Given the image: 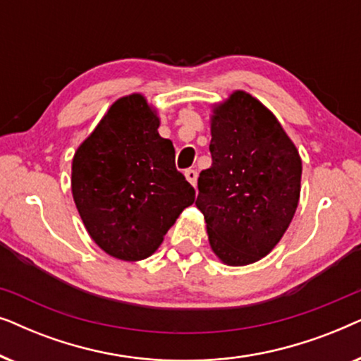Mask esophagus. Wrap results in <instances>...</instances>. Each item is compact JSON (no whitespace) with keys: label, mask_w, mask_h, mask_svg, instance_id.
Segmentation results:
<instances>
[{"label":"esophagus","mask_w":361,"mask_h":361,"mask_svg":"<svg viewBox=\"0 0 361 361\" xmlns=\"http://www.w3.org/2000/svg\"><path fill=\"white\" fill-rule=\"evenodd\" d=\"M197 177H199V174H197L195 169H187L185 171V179L189 180L194 187L197 185Z\"/></svg>","instance_id":"esophagus-1"}]
</instances>
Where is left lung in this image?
Segmentation results:
<instances>
[{
    "label": "left lung",
    "instance_id": "left-lung-1",
    "mask_svg": "<svg viewBox=\"0 0 361 361\" xmlns=\"http://www.w3.org/2000/svg\"><path fill=\"white\" fill-rule=\"evenodd\" d=\"M210 135L214 162L195 200L210 248L224 264L256 263L293 221L302 161L274 113L245 90L212 105Z\"/></svg>",
    "mask_w": 361,
    "mask_h": 361
}]
</instances>
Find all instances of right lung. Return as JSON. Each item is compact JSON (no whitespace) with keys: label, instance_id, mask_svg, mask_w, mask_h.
<instances>
[{"label":"right lung","instance_id":"right-lung-1","mask_svg":"<svg viewBox=\"0 0 361 361\" xmlns=\"http://www.w3.org/2000/svg\"><path fill=\"white\" fill-rule=\"evenodd\" d=\"M142 93L111 103L72 159V197L90 238L106 255L141 261L156 253L195 190L176 169L171 140Z\"/></svg>","mask_w":361,"mask_h":361}]
</instances>
